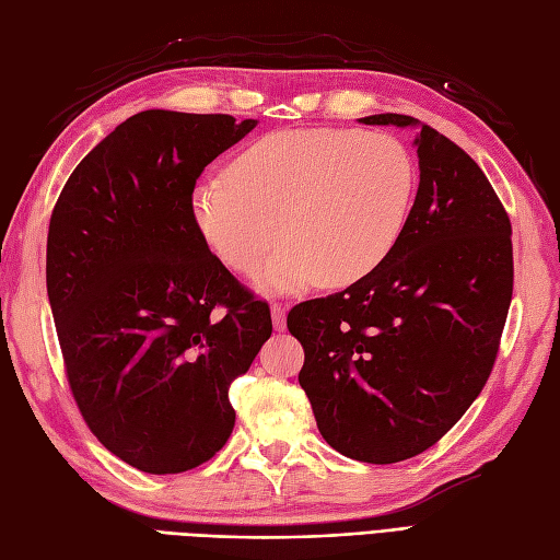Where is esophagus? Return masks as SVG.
Instances as JSON below:
<instances>
[{
  "label": "esophagus",
  "instance_id": "34e87169",
  "mask_svg": "<svg viewBox=\"0 0 560 560\" xmlns=\"http://www.w3.org/2000/svg\"><path fill=\"white\" fill-rule=\"evenodd\" d=\"M270 315H273V325H276V329H284L287 306H284V304H273V306H270Z\"/></svg>",
  "mask_w": 560,
  "mask_h": 560
}]
</instances>
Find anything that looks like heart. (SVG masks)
Segmentation results:
<instances>
[{"instance_id": "1", "label": "heart", "mask_w": 560, "mask_h": 560, "mask_svg": "<svg viewBox=\"0 0 560 560\" xmlns=\"http://www.w3.org/2000/svg\"><path fill=\"white\" fill-rule=\"evenodd\" d=\"M417 186L415 160L380 131L292 129L261 136L195 186V225L219 259L254 273L284 237L264 284L294 292L317 278L349 287L398 245ZM283 231L280 232L279 229Z\"/></svg>"}]
</instances>
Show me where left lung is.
<instances>
[{"label":"left lung","mask_w":560,"mask_h":560,"mask_svg":"<svg viewBox=\"0 0 560 560\" xmlns=\"http://www.w3.org/2000/svg\"><path fill=\"white\" fill-rule=\"evenodd\" d=\"M362 125L417 129L419 188L398 245L343 292L296 304L299 384L325 441L368 464L429 450L478 398L513 292L506 209L447 136L410 115Z\"/></svg>","instance_id":"obj_1"}]
</instances>
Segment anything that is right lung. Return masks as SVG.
Returning a JSON list of instances; mask_svg holds the SVG:
<instances>
[{
    "label": "right lung",
    "instance_id": "1",
    "mask_svg": "<svg viewBox=\"0 0 560 560\" xmlns=\"http://www.w3.org/2000/svg\"><path fill=\"white\" fill-rule=\"evenodd\" d=\"M256 127L143 110L70 174L47 237V292L86 427L145 474H180L229 441V388L273 331L195 225V180Z\"/></svg>",
    "mask_w": 560,
    "mask_h": 560
}]
</instances>
